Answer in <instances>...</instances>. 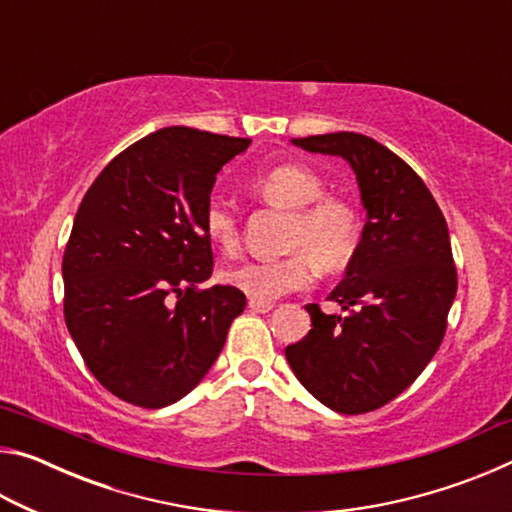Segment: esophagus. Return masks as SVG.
<instances>
[{
    "label": "esophagus",
    "mask_w": 512,
    "mask_h": 512,
    "mask_svg": "<svg viewBox=\"0 0 512 512\" xmlns=\"http://www.w3.org/2000/svg\"><path fill=\"white\" fill-rule=\"evenodd\" d=\"M248 307L250 311H257V314H268V311H273V302H262V300H248Z\"/></svg>",
    "instance_id": "1"
}]
</instances>
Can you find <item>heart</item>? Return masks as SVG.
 <instances>
[{"mask_svg":"<svg viewBox=\"0 0 512 512\" xmlns=\"http://www.w3.org/2000/svg\"><path fill=\"white\" fill-rule=\"evenodd\" d=\"M255 192L275 207L293 212L287 248L293 253L277 259H248L225 271V280L253 300L271 302L314 280V262L334 271L352 257L359 239V223L348 203L323 198L325 185L314 171L298 164H282L255 178ZM203 230L216 248L232 253L239 244L237 212L225 198L212 196L203 212Z\"/></svg>","mask_w":512,"mask_h":512,"instance_id":"heart-1","label":"heart"}]
</instances>
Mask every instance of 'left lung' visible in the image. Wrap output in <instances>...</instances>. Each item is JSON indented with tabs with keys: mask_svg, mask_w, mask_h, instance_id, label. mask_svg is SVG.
<instances>
[{
	"mask_svg": "<svg viewBox=\"0 0 512 512\" xmlns=\"http://www.w3.org/2000/svg\"><path fill=\"white\" fill-rule=\"evenodd\" d=\"M291 144L350 164L366 225L329 293L345 314L307 305L309 334L284 354L327 409L375 411L406 391L443 343L456 298L445 216L418 173L372 137L339 131Z\"/></svg>",
	"mask_w": 512,
	"mask_h": 512,
	"instance_id": "8db88e82",
	"label": "left lung"
}]
</instances>
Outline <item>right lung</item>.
Masks as SVG:
<instances>
[{"mask_svg": "<svg viewBox=\"0 0 512 512\" xmlns=\"http://www.w3.org/2000/svg\"><path fill=\"white\" fill-rule=\"evenodd\" d=\"M244 137L160 128L99 173L63 257L65 323L92 375L119 400L162 409L198 386L246 307L210 280L203 212Z\"/></svg>", "mask_w": 512, "mask_h": 512, "instance_id": "add662e5", "label": "right lung"}]
</instances>
